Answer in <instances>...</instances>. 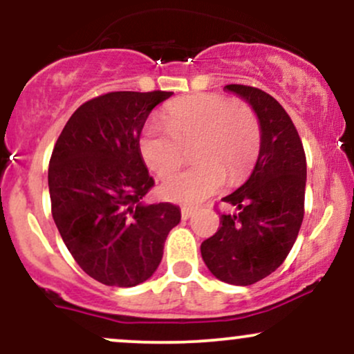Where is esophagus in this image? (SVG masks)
Here are the masks:
<instances>
[{
	"label": "esophagus",
	"instance_id": "esophagus-1",
	"mask_svg": "<svg viewBox=\"0 0 354 354\" xmlns=\"http://www.w3.org/2000/svg\"><path fill=\"white\" fill-rule=\"evenodd\" d=\"M194 214L193 208H181V218L183 219H189Z\"/></svg>",
	"mask_w": 354,
	"mask_h": 354
}]
</instances>
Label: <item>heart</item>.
Returning a JSON list of instances; mask_svg holds the SVG:
<instances>
[{
    "mask_svg": "<svg viewBox=\"0 0 354 354\" xmlns=\"http://www.w3.org/2000/svg\"><path fill=\"white\" fill-rule=\"evenodd\" d=\"M165 124L151 123L140 138L146 166L160 178L180 168L186 149L196 165L161 185L165 200L198 205L228 181L236 185L250 174L261 148V123L248 103H233L218 93L174 100L165 108Z\"/></svg>",
    "mask_w": 354,
    "mask_h": 354,
    "instance_id": "1",
    "label": "heart"
}]
</instances>
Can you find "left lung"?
<instances>
[{
    "mask_svg": "<svg viewBox=\"0 0 354 354\" xmlns=\"http://www.w3.org/2000/svg\"><path fill=\"white\" fill-rule=\"evenodd\" d=\"M226 89L256 111L261 148L248 181L223 198L238 211L221 214L216 233L201 243V256L218 279L248 286L278 270L298 238L306 156L293 121L273 96L245 84H228Z\"/></svg>",
    "mask_w": 354,
    "mask_h": 354,
    "instance_id": "obj_1",
    "label": "left lung"
}]
</instances>
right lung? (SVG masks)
Instances as JSON below:
<instances>
[{"label":"right lung","mask_w":354,"mask_h":354,"mask_svg":"<svg viewBox=\"0 0 354 354\" xmlns=\"http://www.w3.org/2000/svg\"><path fill=\"white\" fill-rule=\"evenodd\" d=\"M171 91H113L83 103L56 141L48 168L51 214L84 273L106 286L146 281L181 211L145 205L154 186L140 151L151 109Z\"/></svg>","instance_id":"add662e5"}]
</instances>
